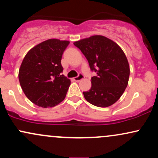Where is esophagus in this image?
I'll return each mask as SVG.
<instances>
[{
	"label": "esophagus",
	"instance_id": "34e87169",
	"mask_svg": "<svg viewBox=\"0 0 158 158\" xmlns=\"http://www.w3.org/2000/svg\"><path fill=\"white\" fill-rule=\"evenodd\" d=\"M84 75L81 73H79V76H77V77H74L73 78V80L76 81H79L80 80H81V79H84Z\"/></svg>",
	"mask_w": 158,
	"mask_h": 158
}]
</instances>
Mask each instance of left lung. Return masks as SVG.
Masks as SVG:
<instances>
[{"instance_id":"left-lung-1","label":"left lung","mask_w":158,"mask_h":158,"mask_svg":"<svg viewBox=\"0 0 158 158\" xmlns=\"http://www.w3.org/2000/svg\"><path fill=\"white\" fill-rule=\"evenodd\" d=\"M86 57L90 70L97 73L91 78V88L83 92L88 102L106 108L117 102L124 93L130 68L124 52L117 43L103 35H93L75 41Z\"/></svg>"}]
</instances>
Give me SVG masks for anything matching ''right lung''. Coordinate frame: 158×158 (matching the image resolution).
Masks as SVG:
<instances>
[{
	"instance_id": "right-lung-1",
	"label": "right lung",
	"mask_w": 158,
	"mask_h": 158,
	"mask_svg": "<svg viewBox=\"0 0 158 158\" xmlns=\"http://www.w3.org/2000/svg\"><path fill=\"white\" fill-rule=\"evenodd\" d=\"M70 41L48 39L29 50L19 69L23 93L32 103L52 108L66 97L70 80L61 74V60Z\"/></svg>"
}]
</instances>
